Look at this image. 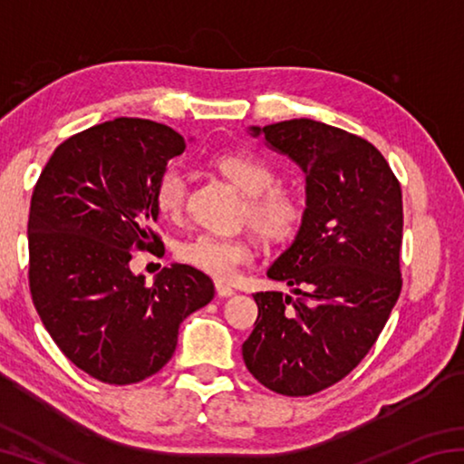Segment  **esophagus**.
<instances>
[{
    "label": "esophagus",
    "mask_w": 464,
    "mask_h": 464,
    "mask_svg": "<svg viewBox=\"0 0 464 464\" xmlns=\"http://www.w3.org/2000/svg\"><path fill=\"white\" fill-rule=\"evenodd\" d=\"M217 295H218V298H229V296H233L235 295V290L231 288V286H227V285H223V282H217Z\"/></svg>",
    "instance_id": "obj_1"
}]
</instances>
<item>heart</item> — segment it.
Wrapping results in <instances>:
<instances>
[{"instance_id": "b5f03b06", "label": "heart", "mask_w": 464, "mask_h": 464, "mask_svg": "<svg viewBox=\"0 0 464 464\" xmlns=\"http://www.w3.org/2000/svg\"><path fill=\"white\" fill-rule=\"evenodd\" d=\"M210 168L247 196L246 217L266 241L280 243L293 237L303 221V207L286 188L274 186L276 174L256 155L231 151L210 157ZM157 213L163 218H178L186 202V178L182 169H163L153 190ZM178 260L217 280L233 278L241 266L254 260V246L246 237H221L200 233L178 246Z\"/></svg>"}]
</instances>
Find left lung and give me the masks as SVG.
I'll use <instances>...</instances> for the list:
<instances>
[{
  "mask_svg": "<svg viewBox=\"0 0 464 464\" xmlns=\"http://www.w3.org/2000/svg\"><path fill=\"white\" fill-rule=\"evenodd\" d=\"M304 174L295 239L268 268L290 295L256 293L243 362L264 387L304 397L360 364L401 293V186L379 149L311 119L249 127Z\"/></svg>",
  "mask_w": 464,
  "mask_h": 464,
  "instance_id": "1",
  "label": "left lung"
}]
</instances>
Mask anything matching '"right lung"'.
Here are the masks:
<instances>
[{
    "label": "right lung",
    "instance_id": "1",
    "mask_svg": "<svg viewBox=\"0 0 464 464\" xmlns=\"http://www.w3.org/2000/svg\"><path fill=\"white\" fill-rule=\"evenodd\" d=\"M184 137L145 119H114L61 143L34 186L30 293L72 362L108 384L139 382L174 356L182 321L215 296L207 274L163 268L151 286L130 251L160 247L153 190Z\"/></svg>",
    "mask_w": 464,
    "mask_h": 464
}]
</instances>
